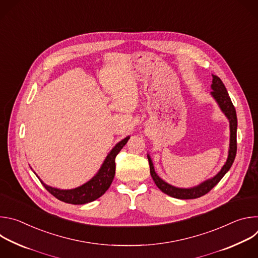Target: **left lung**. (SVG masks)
Returning <instances> with one entry per match:
<instances>
[{
	"instance_id": "obj_1",
	"label": "left lung",
	"mask_w": 258,
	"mask_h": 258,
	"mask_svg": "<svg viewBox=\"0 0 258 258\" xmlns=\"http://www.w3.org/2000/svg\"><path fill=\"white\" fill-rule=\"evenodd\" d=\"M213 80H212V92L211 95L214 97V99L216 100V102L218 103L219 107L222 108V110L224 111V113L227 115V117L230 120V128H231V142H230V151H229V157L228 160L226 162V164L224 165V167L222 168L214 177H212L211 179H208L204 182H202L201 185L191 188V189H179V188H175L173 186L168 185L167 182H165L164 180H162L155 172L154 170V166L152 164V161L150 159V157L148 156V160H149V165H150V173L151 176L154 180V182L156 183V186L164 193L167 194L173 198H177V199H195V198H199L201 196H204L205 194H207L214 186H216L218 181L224 177V175L229 171V169L231 168L235 157H236V153H237V114H236V109L232 103V100L228 94V91L224 85V83L222 82L218 77L216 76H212Z\"/></svg>"
}]
</instances>
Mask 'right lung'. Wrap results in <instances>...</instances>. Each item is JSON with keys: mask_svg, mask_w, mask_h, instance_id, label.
<instances>
[{"mask_svg": "<svg viewBox=\"0 0 258 258\" xmlns=\"http://www.w3.org/2000/svg\"><path fill=\"white\" fill-rule=\"evenodd\" d=\"M130 137L116 144L105 159L99 172L85 185L73 190H59L49 187L41 180L46 190L58 200L69 204H86L101 197L111 185L115 174V157L127 143Z\"/></svg>", "mask_w": 258, "mask_h": 258, "instance_id": "1", "label": "right lung"}]
</instances>
